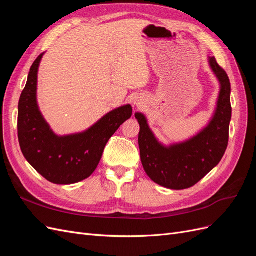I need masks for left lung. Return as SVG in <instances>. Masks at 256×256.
<instances>
[{
  "label": "left lung",
  "mask_w": 256,
  "mask_h": 256,
  "mask_svg": "<svg viewBox=\"0 0 256 256\" xmlns=\"http://www.w3.org/2000/svg\"><path fill=\"white\" fill-rule=\"evenodd\" d=\"M209 65L220 82V94L212 120L198 136L184 143L164 146L154 138L145 116L136 113L140 124L138 146L143 168L150 180L162 187H192L218 166L226 150L232 118L230 83L214 58H209Z\"/></svg>",
  "instance_id": "obj_1"
}]
</instances>
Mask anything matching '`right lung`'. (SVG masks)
<instances>
[{
	"instance_id": "obj_1",
	"label": "right lung",
	"mask_w": 256,
	"mask_h": 256,
	"mask_svg": "<svg viewBox=\"0 0 256 256\" xmlns=\"http://www.w3.org/2000/svg\"><path fill=\"white\" fill-rule=\"evenodd\" d=\"M42 53L30 69L18 106V138L23 156L50 182L70 184L90 177L104 147L122 122L132 115L130 104L118 108L81 134L58 136L38 109L37 72Z\"/></svg>"
}]
</instances>
